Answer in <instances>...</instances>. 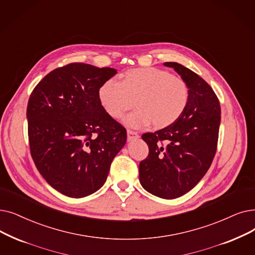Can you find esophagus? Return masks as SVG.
I'll list each match as a JSON object with an SVG mask.
<instances>
[{"instance_id":"1","label":"esophagus","mask_w":255,"mask_h":255,"mask_svg":"<svg viewBox=\"0 0 255 255\" xmlns=\"http://www.w3.org/2000/svg\"><path fill=\"white\" fill-rule=\"evenodd\" d=\"M127 137H128L129 140H131V139H136V138H138L139 135H138V133H137L136 131L128 129V130H127Z\"/></svg>"}]
</instances>
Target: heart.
Instances as JSON below:
<instances>
[{
	"label": "heart",
	"instance_id": "obj_1",
	"mask_svg": "<svg viewBox=\"0 0 255 255\" xmlns=\"http://www.w3.org/2000/svg\"><path fill=\"white\" fill-rule=\"evenodd\" d=\"M98 98L105 112L114 119H125L131 127L165 128L178 120L189 104L190 88L179 76L158 68H135L121 75V81L109 79L98 90ZM135 102L133 103V101Z\"/></svg>",
	"mask_w": 255,
	"mask_h": 255
}]
</instances>
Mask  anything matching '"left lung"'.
Returning a JSON list of instances; mask_svg holds the SVG:
<instances>
[{"mask_svg":"<svg viewBox=\"0 0 255 255\" xmlns=\"http://www.w3.org/2000/svg\"><path fill=\"white\" fill-rule=\"evenodd\" d=\"M173 68L190 88V100L174 124L156 132L143 133L148 156L139 163V181L145 190L175 199L200 181L216 155L221 122L219 99L200 76L177 62Z\"/></svg>","mask_w":255,"mask_h":255,"instance_id":"left-lung-1","label":"left lung"}]
</instances>
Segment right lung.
Returning <instances> with one entry per match:
<instances>
[{"instance_id": "add662e5", "label": "right lung", "mask_w": 255, "mask_h": 255, "mask_svg": "<svg viewBox=\"0 0 255 255\" xmlns=\"http://www.w3.org/2000/svg\"><path fill=\"white\" fill-rule=\"evenodd\" d=\"M112 68L73 62L50 72L28 106L30 153L45 180L59 193L82 198L105 183L127 131L100 104L98 90Z\"/></svg>"}]
</instances>
